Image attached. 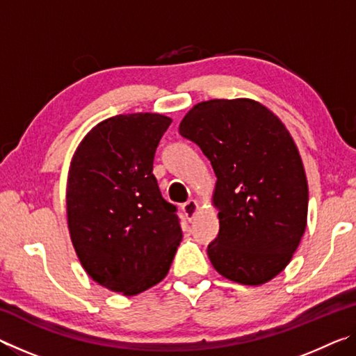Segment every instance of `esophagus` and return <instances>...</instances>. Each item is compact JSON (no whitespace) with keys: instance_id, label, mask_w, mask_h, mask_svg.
<instances>
[{"instance_id":"34e87169","label":"esophagus","mask_w":356,"mask_h":356,"mask_svg":"<svg viewBox=\"0 0 356 356\" xmlns=\"http://www.w3.org/2000/svg\"><path fill=\"white\" fill-rule=\"evenodd\" d=\"M197 210H200V202H197L196 200L186 201V202L184 204V206H182V212H184V215H185L188 220L195 218V215L197 213Z\"/></svg>"}]
</instances>
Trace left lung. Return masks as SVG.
<instances>
[{
	"label": "left lung",
	"mask_w": 356,
	"mask_h": 356,
	"mask_svg": "<svg viewBox=\"0 0 356 356\" xmlns=\"http://www.w3.org/2000/svg\"><path fill=\"white\" fill-rule=\"evenodd\" d=\"M179 131L201 147L216 176L220 232L207 248L213 268L245 286L273 280L308 220V180L286 125L252 99H213L193 106Z\"/></svg>",
	"instance_id": "1"
}]
</instances>
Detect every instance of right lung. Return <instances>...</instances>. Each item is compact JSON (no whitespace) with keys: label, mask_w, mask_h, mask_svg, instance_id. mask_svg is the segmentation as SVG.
Returning <instances> with one entry per match:
<instances>
[{"label":"right lung","mask_w":356,"mask_h":356,"mask_svg":"<svg viewBox=\"0 0 356 356\" xmlns=\"http://www.w3.org/2000/svg\"><path fill=\"white\" fill-rule=\"evenodd\" d=\"M171 122L159 113L102 120L69 166L72 245L95 282L125 297L159 284L182 240L176 207L163 200L152 174L156 146Z\"/></svg>","instance_id":"add662e5"}]
</instances>
